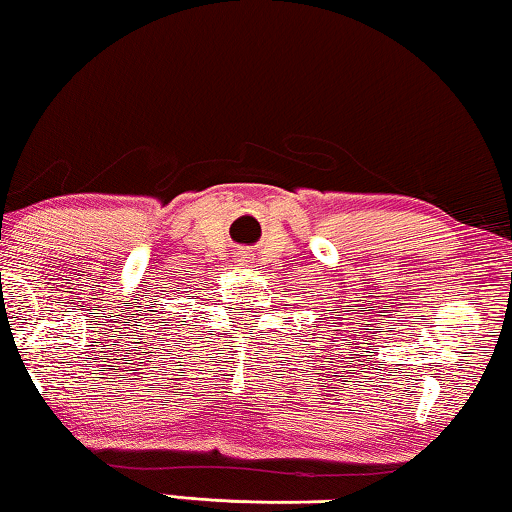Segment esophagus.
<instances>
[{
    "mask_svg": "<svg viewBox=\"0 0 512 512\" xmlns=\"http://www.w3.org/2000/svg\"><path fill=\"white\" fill-rule=\"evenodd\" d=\"M239 262H246V259H239Z\"/></svg>",
    "mask_w": 512,
    "mask_h": 512,
    "instance_id": "1",
    "label": "esophagus"
}]
</instances>
